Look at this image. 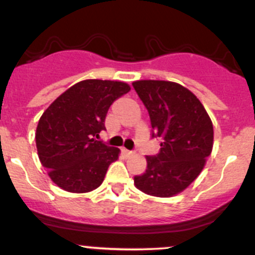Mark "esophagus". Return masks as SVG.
Instances as JSON below:
<instances>
[{
  "mask_svg": "<svg viewBox=\"0 0 255 255\" xmlns=\"http://www.w3.org/2000/svg\"><path fill=\"white\" fill-rule=\"evenodd\" d=\"M121 151H122V154L125 155V156H130V155H133V151H130V150H128L126 148L121 149Z\"/></svg>",
  "mask_w": 255,
  "mask_h": 255,
  "instance_id": "esophagus-1",
  "label": "esophagus"
}]
</instances>
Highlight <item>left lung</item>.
Returning a JSON list of instances; mask_svg holds the SVG:
<instances>
[{
    "instance_id": "1",
    "label": "left lung",
    "mask_w": 255,
    "mask_h": 255,
    "mask_svg": "<svg viewBox=\"0 0 255 255\" xmlns=\"http://www.w3.org/2000/svg\"><path fill=\"white\" fill-rule=\"evenodd\" d=\"M132 85L149 112L151 136L160 139V151L146 156L145 172L134 176V184L149 195L172 197L202 172L213 150V123L197 96L177 83L136 80Z\"/></svg>"
}]
</instances>
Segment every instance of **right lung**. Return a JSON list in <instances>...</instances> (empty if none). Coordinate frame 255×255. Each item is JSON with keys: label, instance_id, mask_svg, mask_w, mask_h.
<instances>
[{"label": "right lung", "instance_id": "right-lung-1", "mask_svg": "<svg viewBox=\"0 0 255 255\" xmlns=\"http://www.w3.org/2000/svg\"><path fill=\"white\" fill-rule=\"evenodd\" d=\"M130 87L123 82L88 79L61 94L40 117L36 149L41 165L60 188L87 193L103 183L120 149L96 140L115 100Z\"/></svg>", "mask_w": 255, "mask_h": 255}]
</instances>
